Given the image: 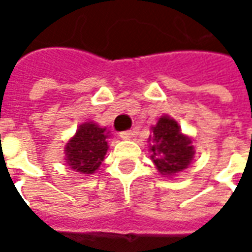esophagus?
Here are the masks:
<instances>
[{
	"label": "esophagus",
	"mask_w": 252,
	"mask_h": 252,
	"mask_svg": "<svg viewBox=\"0 0 252 252\" xmlns=\"http://www.w3.org/2000/svg\"><path fill=\"white\" fill-rule=\"evenodd\" d=\"M136 135V131L135 129H129V131H124L120 133L121 139H124V140H128V139H131Z\"/></svg>",
	"instance_id": "esophagus-1"
}]
</instances>
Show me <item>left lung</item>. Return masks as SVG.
<instances>
[{
  "label": "left lung",
  "mask_w": 252,
  "mask_h": 252,
  "mask_svg": "<svg viewBox=\"0 0 252 252\" xmlns=\"http://www.w3.org/2000/svg\"><path fill=\"white\" fill-rule=\"evenodd\" d=\"M151 129V159L160 174L171 177L186 169L194 157L193 139L184 135L178 123L169 116H162Z\"/></svg>",
  "instance_id": "left-lung-1"
}]
</instances>
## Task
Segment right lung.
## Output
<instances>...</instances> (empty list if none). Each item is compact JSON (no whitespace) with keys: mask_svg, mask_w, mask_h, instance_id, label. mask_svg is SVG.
Returning a JSON list of instances; mask_svg holds the SVG:
<instances>
[{"mask_svg":"<svg viewBox=\"0 0 252 252\" xmlns=\"http://www.w3.org/2000/svg\"><path fill=\"white\" fill-rule=\"evenodd\" d=\"M108 137L106 128H101L93 121L81 124L64 147L67 166L81 174H93L105 159L109 147Z\"/></svg>","mask_w":252,"mask_h":252,"instance_id":"1","label":"right lung"}]
</instances>
